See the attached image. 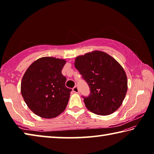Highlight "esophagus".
Returning <instances> with one entry per match:
<instances>
[{
  "label": "esophagus",
  "instance_id": "obj_1",
  "mask_svg": "<svg viewBox=\"0 0 154 154\" xmlns=\"http://www.w3.org/2000/svg\"><path fill=\"white\" fill-rule=\"evenodd\" d=\"M72 91H73L75 93H79V88H78L77 86H75L72 88Z\"/></svg>",
  "mask_w": 154,
  "mask_h": 154
}]
</instances>
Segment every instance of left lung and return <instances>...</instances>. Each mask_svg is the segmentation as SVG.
I'll return each instance as SVG.
<instances>
[{
    "mask_svg": "<svg viewBox=\"0 0 154 154\" xmlns=\"http://www.w3.org/2000/svg\"><path fill=\"white\" fill-rule=\"evenodd\" d=\"M75 66L90 87V96H83L88 110L99 116L118 110L128 90L127 76L120 64L105 52L93 51L77 56Z\"/></svg>",
    "mask_w": 154,
    "mask_h": 154,
    "instance_id": "obj_1",
    "label": "left lung"
}]
</instances>
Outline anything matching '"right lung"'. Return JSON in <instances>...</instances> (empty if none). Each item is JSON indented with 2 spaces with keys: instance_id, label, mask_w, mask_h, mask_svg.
Returning a JSON list of instances; mask_svg holds the SVG:
<instances>
[{
  "instance_id": "right-lung-1",
  "label": "right lung",
  "mask_w": 154,
  "mask_h": 154,
  "mask_svg": "<svg viewBox=\"0 0 154 154\" xmlns=\"http://www.w3.org/2000/svg\"><path fill=\"white\" fill-rule=\"evenodd\" d=\"M66 60L53 57L36 60L28 68L21 82V93L31 111L43 118L58 116L66 107L72 90L65 86L62 74Z\"/></svg>"
}]
</instances>
